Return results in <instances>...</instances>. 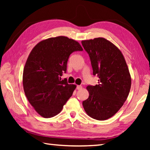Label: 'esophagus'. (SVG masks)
<instances>
[{
    "mask_svg": "<svg viewBox=\"0 0 150 150\" xmlns=\"http://www.w3.org/2000/svg\"><path fill=\"white\" fill-rule=\"evenodd\" d=\"M82 88V86H81V85H78L77 86V90H81V89Z\"/></svg>",
    "mask_w": 150,
    "mask_h": 150,
    "instance_id": "34e87169",
    "label": "esophagus"
}]
</instances>
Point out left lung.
I'll return each instance as SVG.
<instances>
[{"instance_id":"8db88e82","label":"left lung","mask_w":150,"mask_h":150,"mask_svg":"<svg viewBox=\"0 0 150 150\" xmlns=\"http://www.w3.org/2000/svg\"><path fill=\"white\" fill-rule=\"evenodd\" d=\"M90 56L93 75L98 84L86 87L89 97L82 102L84 109L94 119L104 120L113 117L128 97L131 75L122 52L103 37L82 40Z\"/></svg>"}]
</instances>
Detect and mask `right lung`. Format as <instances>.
Returning a JSON list of instances; mask_svg holds the SVG:
<instances>
[{"mask_svg":"<svg viewBox=\"0 0 150 150\" xmlns=\"http://www.w3.org/2000/svg\"><path fill=\"white\" fill-rule=\"evenodd\" d=\"M82 50L77 41L59 36L41 40L31 51L22 82L28 101L40 116L57 115L71 97L76 85L60 77L66 72L70 54Z\"/></svg>","mask_w":150,"mask_h":150,"instance_id":"obj_1","label":"right lung"}]
</instances>
